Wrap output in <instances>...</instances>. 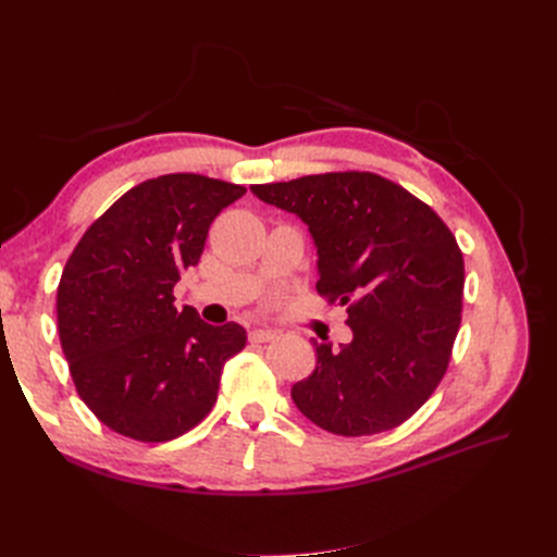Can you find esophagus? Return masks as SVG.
Segmentation results:
<instances>
[{"label": "esophagus", "mask_w": 557, "mask_h": 557, "mask_svg": "<svg viewBox=\"0 0 557 557\" xmlns=\"http://www.w3.org/2000/svg\"><path fill=\"white\" fill-rule=\"evenodd\" d=\"M272 339H276V332H272V330H264V327L250 330V342L267 344V342H272Z\"/></svg>", "instance_id": "obj_1"}]
</instances>
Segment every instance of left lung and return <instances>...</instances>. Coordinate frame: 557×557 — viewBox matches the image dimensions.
<instances>
[{
    "label": "left lung",
    "mask_w": 557,
    "mask_h": 557,
    "mask_svg": "<svg viewBox=\"0 0 557 557\" xmlns=\"http://www.w3.org/2000/svg\"><path fill=\"white\" fill-rule=\"evenodd\" d=\"M297 213L318 248V295L348 305L352 342L315 346L293 385L297 409L332 434L399 428L442 383L462 320L465 260L440 215L374 172H330L250 185Z\"/></svg>",
    "instance_id": "8db88e82"
}]
</instances>
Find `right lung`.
Segmentation results:
<instances>
[{"label":"right lung","mask_w":557,"mask_h":557,"mask_svg":"<svg viewBox=\"0 0 557 557\" xmlns=\"http://www.w3.org/2000/svg\"><path fill=\"white\" fill-rule=\"evenodd\" d=\"M244 185L164 174L134 185L86 230L58 285V332L78 397L113 432L160 444L213 409L223 364L246 346L237 323L174 307L213 218Z\"/></svg>","instance_id":"right-lung-1"}]
</instances>
